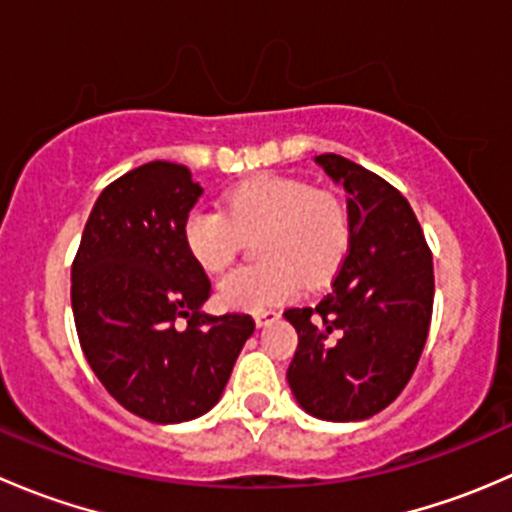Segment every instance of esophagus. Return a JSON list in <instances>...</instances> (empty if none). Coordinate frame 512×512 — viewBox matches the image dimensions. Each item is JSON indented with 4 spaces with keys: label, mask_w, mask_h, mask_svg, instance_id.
<instances>
[{
    "label": "esophagus",
    "mask_w": 512,
    "mask_h": 512,
    "mask_svg": "<svg viewBox=\"0 0 512 512\" xmlns=\"http://www.w3.org/2000/svg\"><path fill=\"white\" fill-rule=\"evenodd\" d=\"M277 317H280V312H275V309H257L255 324H257V327H267V324L275 322Z\"/></svg>",
    "instance_id": "34e87169"
}]
</instances>
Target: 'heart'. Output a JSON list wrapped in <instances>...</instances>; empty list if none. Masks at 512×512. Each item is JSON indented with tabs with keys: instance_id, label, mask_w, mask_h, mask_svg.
<instances>
[{
	"instance_id": "b5f03b06",
	"label": "heart",
	"mask_w": 512,
	"mask_h": 512,
	"mask_svg": "<svg viewBox=\"0 0 512 512\" xmlns=\"http://www.w3.org/2000/svg\"><path fill=\"white\" fill-rule=\"evenodd\" d=\"M257 232V255L265 262L235 267L218 282L227 309L257 312L292 299L302 280L322 285L349 247L342 200L292 175H252L227 190L225 210L195 205L183 223L185 247L205 272L230 265L245 237Z\"/></svg>"
}]
</instances>
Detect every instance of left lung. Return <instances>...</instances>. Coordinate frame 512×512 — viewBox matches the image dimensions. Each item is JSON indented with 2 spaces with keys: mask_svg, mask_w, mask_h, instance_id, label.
Masks as SVG:
<instances>
[{
  "mask_svg": "<svg viewBox=\"0 0 512 512\" xmlns=\"http://www.w3.org/2000/svg\"><path fill=\"white\" fill-rule=\"evenodd\" d=\"M314 160L349 193L352 237L327 297L285 312L299 337L287 381L312 416L361 421L414 374L433 312V255L394 185L337 153Z\"/></svg>",
  "mask_w": 512,
  "mask_h": 512,
  "instance_id": "left-lung-1",
  "label": "left lung"
}]
</instances>
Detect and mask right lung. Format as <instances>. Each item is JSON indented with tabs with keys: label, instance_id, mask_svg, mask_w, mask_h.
I'll list each match as a JSON object with an SVG mask.
<instances>
[{
	"label": "right lung",
	"instance_id": "obj_1",
	"mask_svg": "<svg viewBox=\"0 0 512 512\" xmlns=\"http://www.w3.org/2000/svg\"><path fill=\"white\" fill-rule=\"evenodd\" d=\"M200 195L185 165L128 170L98 195L71 265V309L91 369L123 409L153 423L213 409L255 332L250 314L200 312L213 287L183 240ZM178 318L189 327L175 328Z\"/></svg>",
	"mask_w": 512,
	"mask_h": 512
}]
</instances>
